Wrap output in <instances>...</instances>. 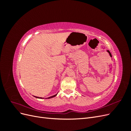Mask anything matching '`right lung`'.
Wrapping results in <instances>:
<instances>
[{
  "label": "right lung",
  "mask_w": 131,
  "mask_h": 131,
  "mask_svg": "<svg viewBox=\"0 0 131 131\" xmlns=\"http://www.w3.org/2000/svg\"><path fill=\"white\" fill-rule=\"evenodd\" d=\"M57 95V94H55V95H54V96H51V97H49V98H47V99H49V98H53V97H55ZM35 97H36V98H41V97H36V96H34Z\"/></svg>",
  "instance_id": "right-lung-1"
}]
</instances>
